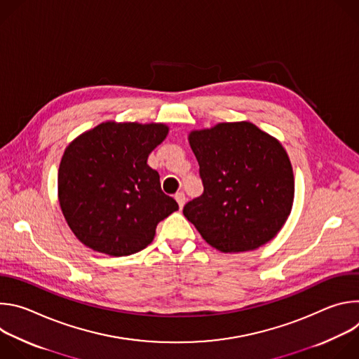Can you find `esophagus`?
Masks as SVG:
<instances>
[{
	"mask_svg": "<svg viewBox=\"0 0 359 359\" xmlns=\"http://www.w3.org/2000/svg\"><path fill=\"white\" fill-rule=\"evenodd\" d=\"M175 198H176V201H177V204H179V208L183 209L184 203H186V196H184V193H182V191L176 193V194H175Z\"/></svg>",
	"mask_w": 359,
	"mask_h": 359,
	"instance_id": "1",
	"label": "esophagus"
}]
</instances>
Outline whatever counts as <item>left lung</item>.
Masks as SVG:
<instances>
[{
	"label": "left lung",
	"mask_w": 359,
	"mask_h": 359,
	"mask_svg": "<svg viewBox=\"0 0 359 359\" xmlns=\"http://www.w3.org/2000/svg\"><path fill=\"white\" fill-rule=\"evenodd\" d=\"M203 194L184 217L223 252L255 250L273 240L294 201V173L283 144L251 122H223L191 130Z\"/></svg>",
	"instance_id": "obj_1"
}]
</instances>
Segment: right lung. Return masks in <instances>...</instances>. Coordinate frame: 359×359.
Listing matches in <instances>:
<instances>
[{
    "label": "right lung",
    "instance_id": "add662e5",
    "mask_svg": "<svg viewBox=\"0 0 359 359\" xmlns=\"http://www.w3.org/2000/svg\"><path fill=\"white\" fill-rule=\"evenodd\" d=\"M165 123L102 122L75 137L58 170V198L75 237L112 257L147 247L159 222L179 210L147 165L168 136Z\"/></svg>",
    "mask_w": 359,
    "mask_h": 359
}]
</instances>
